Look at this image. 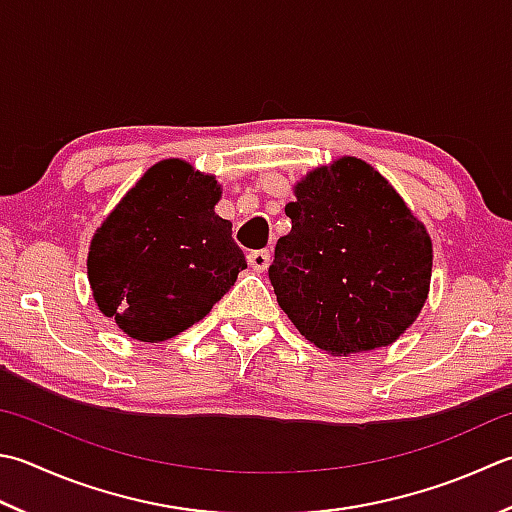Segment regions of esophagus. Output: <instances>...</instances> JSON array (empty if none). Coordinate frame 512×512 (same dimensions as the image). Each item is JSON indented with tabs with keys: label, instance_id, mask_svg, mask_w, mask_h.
Wrapping results in <instances>:
<instances>
[{
	"label": "esophagus",
	"instance_id": "obj_1",
	"mask_svg": "<svg viewBox=\"0 0 512 512\" xmlns=\"http://www.w3.org/2000/svg\"><path fill=\"white\" fill-rule=\"evenodd\" d=\"M248 264L257 273H264L270 266V250H253V253L248 255Z\"/></svg>",
	"mask_w": 512,
	"mask_h": 512
}]
</instances>
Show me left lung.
<instances>
[{
  "label": "left lung",
  "instance_id": "1",
  "mask_svg": "<svg viewBox=\"0 0 512 512\" xmlns=\"http://www.w3.org/2000/svg\"><path fill=\"white\" fill-rule=\"evenodd\" d=\"M293 193V228L268 268L277 304L333 357L397 342L428 299L426 226L379 170L350 155L313 168Z\"/></svg>",
  "mask_w": 512,
  "mask_h": 512
}]
</instances>
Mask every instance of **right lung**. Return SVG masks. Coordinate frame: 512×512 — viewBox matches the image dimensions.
<instances>
[{"label":"right lung","instance_id":"right-lung-1","mask_svg":"<svg viewBox=\"0 0 512 512\" xmlns=\"http://www.w3.org/2000/svg\"><path fill=\"white\" fill-rule=\"evenodd\" d=\"M222 186L184 159L150 166L88 246V284L104 317L137 342L159 344L204 319L246 257L215 213Z\"/></svg>","mask_w":512,"mask_h":512}]
</instances>
